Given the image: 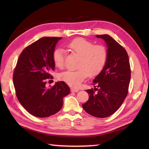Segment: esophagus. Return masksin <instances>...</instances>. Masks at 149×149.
<instances>
[{"mask_svg": "<svg viewBox=\"0 0 149 149\" xmlns=\"http://www.w3.org/2000/svg\"><path fill=\"white\" fill-rule=\"evenodd\" d=\"M70 90H71L72 92H78V91H79V90L75 89V88H70Z\"/></svg>", "mask_w": 149, "mask_h": 149, "instance_id": "obj_1", "label": "esophagus"}]
</instances>
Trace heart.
<instances>
[{
    "label": "heart",
    "instance_id": "1",
    "mask_svg": "<svg viewBox=\"0 0 149 149\" xmlns=\"http://www.w3.org/2000/svg\"><path fill=\"white\" fill-rule=\"evenodd\" d=\"M68 49L80 56L76 70H67L59 75L60 80L73 88H78L88 75L94 76L102 70L107 58V50L101 45H94L91 41L78 38L67 44ZM65 52L61 48H56L52 53L55 65L63 68L65 65Z\"/></svg>",
    "mask_w": 149,
    "mask_h": 149
}]
</instances>
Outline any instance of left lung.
<instances>
[{
  "mask_svg": "<svg viewBox=\"0 0 149 149\" xmlns=\"http://www.w3.org/2000/svg\"><path fill=\"white\" fill-rule=\"evenodd\" d=\"M104 40L107 58L99 75L93 81L94 90H87L89 100L82 106L85 111L97 118H106L115 113L128 93L131 68L125 49L108 34L96 35Z\"/></svg>",
  "mask_w": 149,
  "mask_h": 149,
  "instance_id": "obj_1",
  "label": "left lung"
}]
</instances>
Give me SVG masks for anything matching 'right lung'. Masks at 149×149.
<instances>
[{"instance_id":"add662e5","label":"right lung","mask_w":149,"mask_h":149,"mask_svg":"<svg viewBox=\"0 0 149 149\" xmlns=\"http://www.w3.org/2000/svg\"><path fill=\"white\" fill-rule=\"evenodd\" d=\"M62 38L43 37L24 49L13 73V83L19 102L31 115L45 118L58 113L64 97L70 93L65 82L46 87L45 79L54 70L52 53Z\"/></svg>"}]
</instances>
